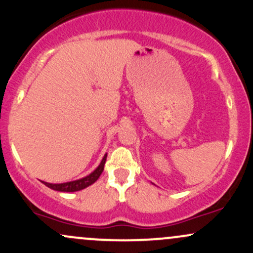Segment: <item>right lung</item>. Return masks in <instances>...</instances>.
Masks as SVG:
<instances>
[{"label":"right lung","mask_w":253,"mask_h":253,"mask_svg":"<svg viewBox=\"0 0 253 253\" xmlns=\"http://www.w3.org/2000/svg\"><path fill=\"white\" fill-rule=\"evenodd\" d=\"M106 159H107V153L104 155L102 161H101L100 165H98L96 169L92 171L91 173H89L88 176L83 177V178L76 179V181L57 183V184L43 182V181H42V182L46 185V187L51 188V189L57 190V191H64V193H74V191L82 190V189H84V188L89 187V185H91L92 183H95L97 181L98 177L101 176V173H102V171L104 169V163H106Z\"/></svg>","instance_id":"obj_1"}]
</instances>
